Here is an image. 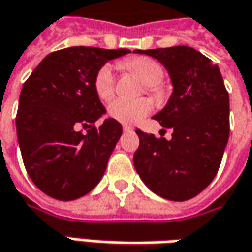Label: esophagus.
<instances>
[{"mask_svg": "<svg viewBox=\"0 0 252 252\" xmlns=\"http://www.w3.org/2000/svg\"><path fill=\"white\" fill-rule=\"evenodd\" d=\"M123 129H124L126 132H128V131H134V126H128V124H124V126H123Z\"/></svg>", "mask_w": 252, "mask_h": 252, "instance_id": "esophagus-1", "label": "esophagus"}]
</instances>
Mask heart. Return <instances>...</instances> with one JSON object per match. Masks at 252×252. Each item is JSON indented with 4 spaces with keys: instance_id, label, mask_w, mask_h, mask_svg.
Masks as SVG:
<instances>
[{
    "instance_id": "b5f03b06",
    "label": "heart",
    "mask_w": 252,
    "mask_h": 252,
    "mask_svg": "<svg viewBox=\"0 0 252 252\" xmlns=\"http://www.w3.org/2000/svg\"><path fill=\"white\" fill-rule=\"evenodd\" d=\"M120 66L126 71L138 75L142 82L146 85V91L156 100L166 97V88L161 83L164 71L161 65L151 57L135 56L121 60ZM94 91L101 100H109L114 94L116 89V76L113 68L110 65H103L94 76ZM152 110V103L148 99L128 100L118 97L109 104V116L124 124H134L141 118L148 116Z\"/></svg>"
}]
</instances>
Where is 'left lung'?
I'll use <instances>...</instances> for the list:
<instances>
[{"mask_svg":"<svg viewBox=\"0 0 252 252\" xmlns=\"http://www.w3.org/2000/svg\"><path fill=\"white\" fill-rule=\"evenodd\" d=\"M160 61L169 71L173 94L155 116L171 139L136 129L139 146L134 166L155 194L187 201L211 184L229 139V93L219 66L195 48L174 46L138 50Z\"/></svg>","mask_w":252,"mask_h":252,"instance_id":"left-lung-1","label":"left lung"}]
</instances>
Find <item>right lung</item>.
<instances>
[{"label":"right lung","mask_w":252,"mask_h":252,"mask_svg":"<svg viewBox=\"0 0 252 252\" xmlns=\"http://www.w3.org/2000/svg\"><path fill=\"white\" fill-rule=\"evenodd\" d=\"M131 53L76 46L50 53L23 83L16 132L23 164L34 186L58 201L91 192L103 177L123 134L107 118L94 91V76L109 60ZM82 126L86 133L78 131Z\"/></svg>","instance_id":"add662e5"}]
</instances>
